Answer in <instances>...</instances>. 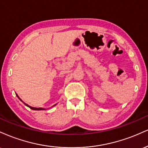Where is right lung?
<instances>
[{
    "label": "right lung",
    "mask_w": 148,
    "mask_h": 148,
    "mask_svg": "<svg viewBox=\"0 0 148 148\" xmlns=\"http://www.w3.org/2000/svg\"><path fill=\"white\" fill-rule=\"evenodd\" d=\"M16 96L18 97V99H19L20 100H21V101H22V100H21V99H20L19 97H18V96L17 95V94H16ZM23 103H24L25 105H26L27 106H28V107H29L30 108H31V109H33V110H37V111H40V110H44V108H34V107H32V106H28V104H26V103H24V102H23Z\"/></svg>",
    "instance_id": "obj_1"
}]
</instances>
